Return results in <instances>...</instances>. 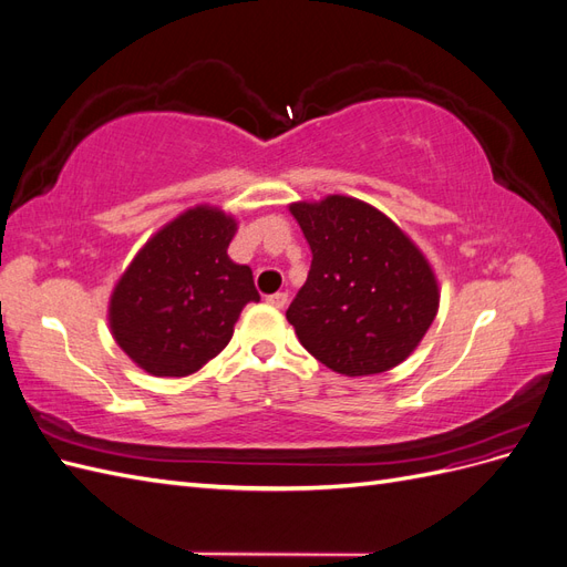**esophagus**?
<instances>
[{
  "instance_id": "1",
  "label": "esophagus",
  "mask_w": 567,
  "mask_h": 567,
  "mask_svg": "<svg viewBox=\"0 0 567 567\" xmlns=\"http://www.w3.org/2000/svg\"><path fill=\"white\" fill-rule=\"evenodd\" d=\"M267 302L271 305V307H277V310H284V307L288 305V293H271V296H267Z\"/></svg>"
}]
</instances>
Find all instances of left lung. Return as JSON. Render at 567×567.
Returning <instances> with one entry per match:
<instances>
[{
	"label": "left lung",
	"instance_id": "left-lung-1",
	"mask_svg": "<svg viewBox=\"0 0 567 567\" xmlns=\"http://www.w3.org/2000/svg\"><path fill=\"white\" fill-rule=\"evenodd\" d=\"M312 267L286 319L321 364L342 375L383 373L419 348L437 315L440 288L416 244L350 196L293 203Z\"/></svg>",
	"mask_w": 567,
	"mask_h": 567
}]
</instances>
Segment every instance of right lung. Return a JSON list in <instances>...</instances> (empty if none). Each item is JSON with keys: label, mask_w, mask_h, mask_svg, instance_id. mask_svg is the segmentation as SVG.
Returning a JSON list of instances; mask_svg holds the SVG:
<instances>
[{"label": "right lung", "mask_w": 567, "mask_h": 567, "mask_svg": "<svg viewBox=\"0 0 567 567\" xmlns=\"http://www.w3.org/2000/svg\"><path fill=\"white\" fill-rule=\"evenodd\" d=\"M236 219L210 205L182 213L153 234L115 284L109 323L136 367L182 379L227 348L248 302L252 271L231 262Z\"/></svg>", "instance_id": "add662e5"}]
</instances>
